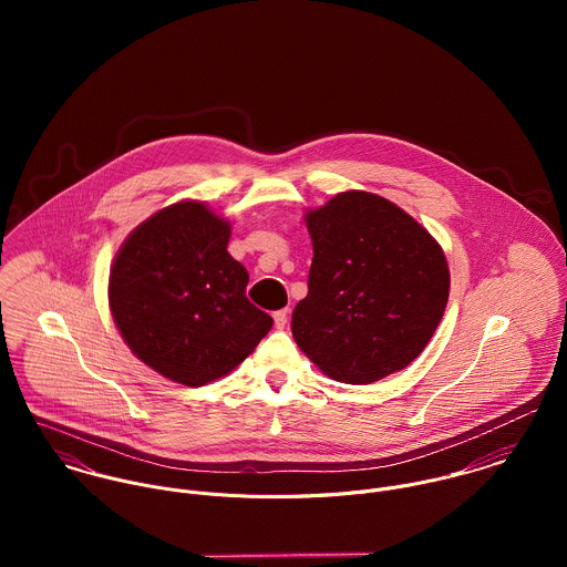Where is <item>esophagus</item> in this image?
I'll return each instance as SVG.
<instances>
[{
	"label": "esophagus",
	"mask_w": 567,
	"mask_h": 567,
	"mask_svg": "<svg viewBox=\"0 0 567 567\" xmlns=\"http://www.w3.org/2000/svg\"><path fill=\"white\" fill-rule=\"evenodd\" d=\"M275 327L277 329H284L286 324H288V310H279V312H275Z\"/></svg>",
	"instance_id": "34e87169"
}]
</instances>
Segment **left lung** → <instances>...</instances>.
Segmentation results:
<instances>
[{
	"mask_svg": "<svg viewBox=\"0 0 567 567\" xmlns=\"http://www.w3.org/2000/svg\"><path fill=\"white\" fill-rule=\"evenodd\" d=\"M315 259L292 312L301 351L347 384L408 367L441 323L450 270L441 246L391 200L344 192L308 214Z\"/></svg>",
	"mask_w": 567,
	"mask_h": 567,
	"instance_id": "left-lung-1",
	"label": "left lung"
}]
</instances>
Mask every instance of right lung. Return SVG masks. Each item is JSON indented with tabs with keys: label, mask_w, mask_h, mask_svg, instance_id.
<instances>
[{
	"label": "right lung",
	"mask_w": 567,
	"mask_h": 567,
	"mask_svg": "<svg viewBox=\"0 0 567 567\" xmlns=\"http://www.w3.org/2000/svg\"><path fill=\"white\" fill-rule=\"evenodd\" d=\"M229 223L203 203L162 209L120 248L109 279L117 329L163 378L203 386L234 371L272 319L246 299Z\"/></svg>",
	"instance_id": "1"
}]
</instances>
